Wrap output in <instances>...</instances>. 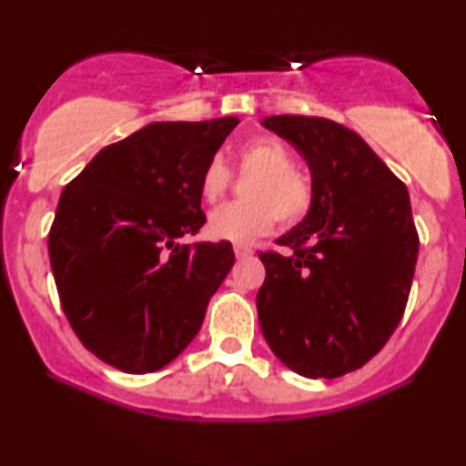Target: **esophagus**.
Wrapping results in <instances>:
<instances>
[{
  "label": "esophagus",
  "instance_id": "esophagus-1",
  "mask_svg": "<svg viewBox=\"0 0 466 466\" xmlns=\"http://www.w3.org/2000/svg\"><path fill=\"white\" fill-rule=\"evenodd\" d=\"M233 250H235V257H238V258H246V257H250V254L254 252L252 248L246 246V244H235Z\"/></svg>",
  "mask_w": 466,
  "mask_h": 466
}]
</instances>
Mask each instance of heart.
<instances>
[{
	"label": "heart",
	"instance_id": "1",
	"mask_svg": "<svg viewBox=\"0 0 466 466\" xmlns=\"http://www.w3.org/2000/svg\"><path fill=\"white\" fill-rule=\"evenodd\" d=\"M239 176H250L244 184L246 201L227 203L208 218V235L218 241H252L269 233L276 220L297 225L308 218L316 203V188L297 169V158L282 139L258 136L238 150ZM233 184V171L220 157L206 163L199 177L203 201L216 203Z\"/></svg>",
	"mask_w": 466,
	"mask_h": 466
}]
</instances>
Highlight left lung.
<instances>
[{
    "mask_svg": "<svg viewBox=\"0 0 466 466\" xmlns=\"http://www.w3.org/2000/svg\"><path fill=\"white\" fill-rule=\"evenodd\" d=\"M311 171L316 203L258 252V322L273 354L303 378H339L373 359L403 318L418 260L407 187L359 133L320 116H267Z\"/></svg>",
    "mask_w": 466,
    "mask_h": 466,
    "instance_id": "1",
    "label": "left lung"
}]
</instances>
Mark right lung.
<instances>
[{"label": "right lung", "mask_w": 466, "mask_h": 466, "mask_svg": "<svg viewBox=\"0 0 466 466\" xmlns=\"http://www.w3.org/2000/svg\"><path fill=\"white\" fill-rule=\"evenodd\" d=\"M235 116L152 123L99 150L63 188L48 233L61 308L88 352L125 373L163 369L199 333L235 263L206 225L199 177Z\"/></svg>", "instance_id": "right-lung-1"}]
</instances>
